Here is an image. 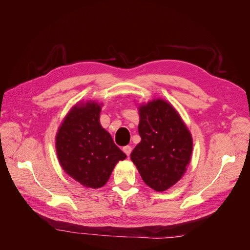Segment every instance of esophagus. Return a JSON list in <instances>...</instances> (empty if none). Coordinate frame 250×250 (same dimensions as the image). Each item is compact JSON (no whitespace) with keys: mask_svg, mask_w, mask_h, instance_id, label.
<instances>
[{"mask_svg":"<svg viewBox=\"0 0 250 250\" xmlns=\"http://www.w3.org/2000/svg\"><path fill=\"white\" fill-rule=\"evenodd\" d=\"M131 150H132L131 146H125V147L123 148V151H124V152L126 153V155H127V156H129V155H130V153H131Z\"/></svg>","mask_w":250,"mask_h":250,"instance_id":"esophagus-1","label":"esophagus"}]
</instances>
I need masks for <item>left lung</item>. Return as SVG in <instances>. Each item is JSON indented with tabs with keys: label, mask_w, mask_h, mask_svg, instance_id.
<instances>
[{
	"label": "left lung",
	"mask_w": 250,
	"mask_h": 250,
	"mask_svg": "<svg viewBox=\"0 0 250 250\" xmlns=\"http://www.w3.org/2000/svg\"><path fill=\"white\" fill-rule=\"evenodd\" d=\"M141 142L130 154L141 177L164 192L185 175L191 161L193 139L177 110L161 98L139 105Z\"/></svg>",
	"instance_id": "8db88e82"
}]
</instances>
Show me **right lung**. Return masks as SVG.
<instances>
[{
  "label": "right lung",
  "instance_id": "right-lung-1",
  "mask_svg": "<svg viewBox=\"0 0 250 250\" xmlns=\"http://www.w3.org/2000/svg\"><path fill=\"white\" fill-rule=\"evenodd\" d=\"M102 103L75 104L60 124L55 148L63 171L86 188H102L126 154L100 124Z\"/></svg>",
  "mask_w": 250,
  "mask_h": 250
}]
</instances>
